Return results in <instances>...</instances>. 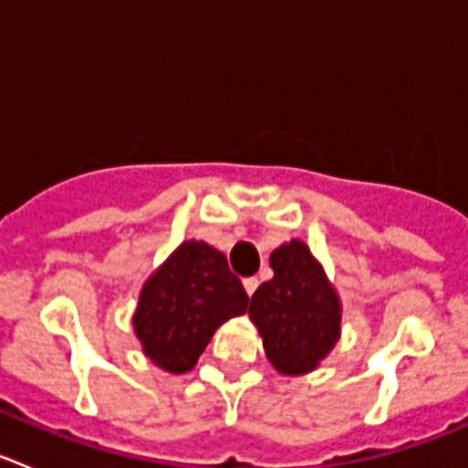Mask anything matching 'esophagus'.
Masks as SVG:
<instances>
[{
	"label": "esophagus",
	"mask_w": 468,
	"mask_h": 468,
	"mask_svg": "<svg viewBox=\"0 0 468 468\" xmlns=\"http://www.w3.org/2000/svg\"><path fill=\"white\" fill-rule=\"evenodd\" d=\"M258 283H260V281L255 279V276H248V279H243V288H246L248 295H253L255 288H258Z\"/></svg>",
	"instance_id": "34e87169"
}]
</instances>
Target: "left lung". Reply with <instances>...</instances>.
I'll return each instance as SVG.
<instances>
[{
	"instance_id": "1",
	"label": "left lung",
	"mask_w": 468,
	"mask_h": 468,
	"mask_svg": "<svg viewBox=\"0 0 468 468\" xmlns=\"http://www.w3.org/2000/svg\"><path fill=\"white\" fill-rule=\"evenodd\" d=\"M270 264L274 279L250 297L248 316L281 375L312 373L340 340V297L300 239L276 248Z\"/></svg>"
}]
</instances>
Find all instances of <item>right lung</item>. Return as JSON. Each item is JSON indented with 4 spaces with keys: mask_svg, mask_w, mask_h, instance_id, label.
Returning a JSON list of instances; mask_svg holds the SVG:
<instances>
[{
    "mask_svg": "<svg viewBox=\"0 0 468 468\" xmlns=\"http://www.w3.org/2000/svg\"><path fill=\"white\" fill-rule=\"evenodd\" d=\"M248 295L227 258L204 241H185L144 281L133 328L144 356L166 373H189L225 321L241 316Z\"/></svg>",
    "mask_w": 468,
    "mask_h": 468,
    "instance_id": "obj_1",
    "label": "right lung"
}]
</instances>
